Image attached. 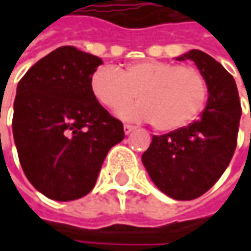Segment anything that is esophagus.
<instances>
[{"label": "esophagus", "instance_id": "1", "mask_svg": "<svg viewBox=\"0 0 251 251\" xmlns=\"http://www.w3.org/2000/svg\"><path fill=\"white\" fill-rule=\"evenodd\" d=\"M135 129H136V127H135V126H132V125H125V126H124V130H125L126 135H129V133H130L132 130H135Z\"/></svg>", "mask_w": 251, "mask_h": 251}]
</instances>
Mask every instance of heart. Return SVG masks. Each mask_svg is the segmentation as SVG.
<instances>
[{"instance_id": "obj_1", "label": "heart", "mask_w": 251, "mask_h": 251, "mask_svg": "<svg viewBox=\"0 0 251 251\" xmlns=\"http://www.w3.org/2000/svg\"><path fill=\"white\" fill-rule=\"evenodd\" d=\"M91 90L110 110L127 106L138 93L141 101L119 115L127 121H152L164 132L190 124L208 97V85L199 70L155 59L130 64L124 73L112 65L99 67L91 76Z\"/></svg>"}]
</instances>
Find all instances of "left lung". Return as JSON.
I'll return each instance as SVG.
<instances>
[{
  "label": "left lung",
  "instance_id": "obj_1",
  "mask_svg": "<svg viewBox=\"0 0 251 251\" xmlns=\"http://www.w3.org/2000/svg\"><path fill=\"white\" fill-rule=\"evenodd\" d=\"M190 59L205 76L208 101L199 121L164 135H154L142 163L154 184L177 201L208 192L228 167L237 147L241 104L234 78L208 53L193 49Z\"/></svg>",
  "mask_w": 251,
  "mask_h": 251
}]
</instances>
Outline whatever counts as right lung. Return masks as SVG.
<instances>
[{
  "instance_id": "add662e5",
  "label": "right lung",
  "mask_w": 251,
  "mask_h": 251,
  "mask_svg": "<svg viewBox=\"0 0 251 251\" xmlns=\"http://www.w3.org/2000/svg\"><path fill=\"white\" fill-rule=\"evenodd\" d=\"M99 56L61 46L20 79L13 135L28 181L46 198L75 201L96 184L109 150L125 138L124 125L96 99L91 76Z\"/></svg>"
}]
</instances>
